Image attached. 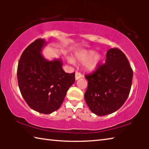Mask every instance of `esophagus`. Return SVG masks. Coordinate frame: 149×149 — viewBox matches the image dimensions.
Here are the masks:
<instances>
[{
    "label": "esophagus",
    "mask_w": 149,
    "mask_h": 149,
    "mask_svg": "<svg viewBox=\"0 0 149 149\" xmlns=\"http://www.w3.org/2000/svg\"><path fill=\"white\" fill-rule=\"evenodd\" d=\"M82 77L81 74H80L79 72H75V80H78L79 79H80L81 77Z\"/></svg>",
    "instance_id": "obj_1"
}]
</instances>
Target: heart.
I'll use <instances>...</instances> for the list:
<instances>
[{
	"label": "heart",
	"instance_id": "b5f03b06",
	"mask_svg": "<svg viewBox=\"0 0 149 149\" xmlns=\"http://www.w3.org/2000/svg\"><path fill=\"white\" fill-rule=\"evenodd\" d=\"M75 60L79 62H85L84 67L87 71L93 72L97 70L102 61L103 56L100 54H96L93 50H84L78 51L75 54ZM70 63H74L72 59L69 60Z\"/></svg>",
	"mask_w": 149,
	"mask_h": 149
}]
</instances>
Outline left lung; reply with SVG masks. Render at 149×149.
Here are the masks:
<instances>
[{"label": "left lung", "instance_id": "8db88e82", "mask_svg": "<svg viewBox=\"0 0 149 149\" xmlns=\"http://www.w3.org/2000/svg\"><path fill=\"white\" fill-rule=\"evenodd\" d=\"M133 74L123 52L118 49L108 50L105 64L85 76L88 86L84 97L91 111L105 116L122 107L129 96Z\"/></svg>", "mask_w": 149, "mask_h": 149}]
</instances>
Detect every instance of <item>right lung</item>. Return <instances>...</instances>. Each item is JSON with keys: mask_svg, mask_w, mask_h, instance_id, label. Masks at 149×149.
<instances>
[{"mask_svg": "<svg viewBox=\"0 0 149 149\" xmlns=\"http://www.w3.org/2000/svg\"><path fill=\"white\" fill-rule=\"evenodd\" d=\"M47 44L43 39L30 44L20 57L17 71L20 92L27 104L45 114L58 109L75 82V73L64 71L61 58L49 60L42 56Z\"/></svg>", "mask_w": 149, "mask_h": 149, "instance_id": "add662e5", "label": "right lung"}]
</instances>
